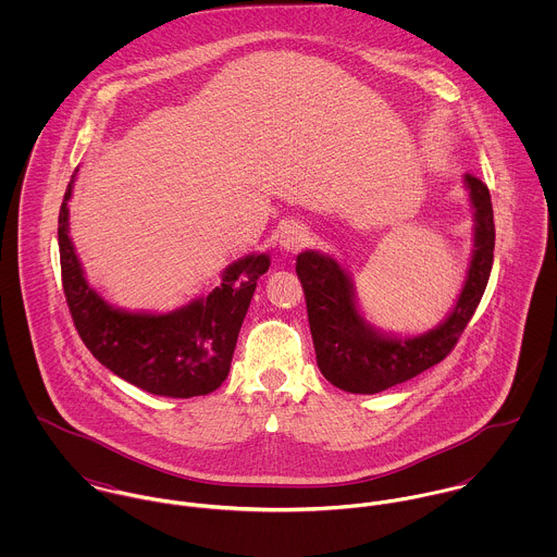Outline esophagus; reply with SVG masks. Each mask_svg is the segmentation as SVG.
<instances>
[{"instance_id":"esophagus-1","label":"esophagus","mask_w":557,"mask_h":557,"mask_svg":"<svg viewBox=\"0 0 557 557\" xmlns=\"http://www.w3.org/2000/svg\"><path fill=\"white\" fill-rule=\"evenodd\" d=\"M281 248L287 250V252H298L302 250L305 246H309L311 242V234L307 232V227H300V225H289L283 234H281Z\"/></svg>"}]
</instances>
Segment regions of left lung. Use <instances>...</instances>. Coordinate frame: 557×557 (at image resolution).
Listing matches in <instances>:
<instances>
[{"instance_id":"1","label":"left lung","mask_w":557,"mask_h":557,"mask_svg":"<svg viewBox=\"0 0 557 557\" xmlns=\"http://www.w3.org/2000/svg\"><path fill=\"white\" fill-rule=\"evenodd\" d=\"M466 186L476 221L466 285L444 323L420 336H386L369 325L358 313L351 278L338 261L315 250L298 255L296 272L305 289L319 371L332 386L354 395H375L435 367L455 349L486 289L495 248L488 188L472 173H466Z\"/></svg>"}]
</instances>
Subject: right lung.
<instances>
[{
	"label": "right lung",
	"instance_id": "right-lung-1",
	"mask_svg": "<svg viewBox=\"0 0 557 557\" xmlns=\"http://www.w3.org/2000/svg\"><path fill=\"white\" fill-rule=\"evenodd\" d=\"M75 175L60 208L58 239L64 296L81 341L100 364L146 393L190 398L216 391L227 380L242 321L270 257H242L216 289L173 313L113 309L87 285L69 236L66 206Z\"/></svg>",
	"mask_w": 557,
	"mask_h": 557
}]
</instances>
